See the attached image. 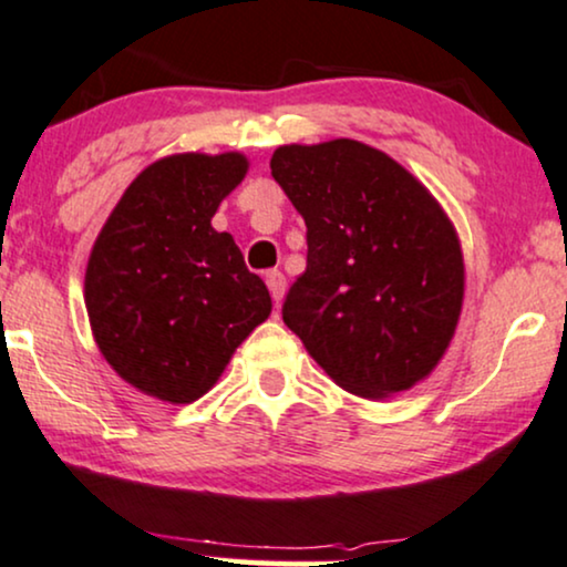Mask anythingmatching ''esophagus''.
I'll list each match as a JSON object with an SVG mask.
<instances>
[{
	"mask_svg": "<svg viewBox=\"0 0 567 567\" xmlns=\"http://www.w3.org/2000/svg\"><path fill=\"white\" fill-rule=\"evenodd\" d=\"M267 288H269V292H271V298H275V303H279V300H282V296H285V275L279 269H271V271H267Z\"/></svg>",
	"mask_w": 567,
	"mask_h": 567,
	"instance_id": "esophagus-1",
	"label": "esophagus"
}]
</instances>
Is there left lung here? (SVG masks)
<instances>
[{
    "label": "left lung",
    "instance_id": "1",
    "mask_svg": "<svg viewBox=\"0 0 567 567\" xmlns=\"http://www.w3.org/2000/svg\"><path fill=\"white\" fill-rule=\"evenodd\" d=\"M271 177L306 221V271L282 321L361 398H386L436 367L463 303L455 230L411 172L350 138L279 146Z\"/></svg>",
    "mask_w": 567,
    "mask_h": 567
}]
</instances>
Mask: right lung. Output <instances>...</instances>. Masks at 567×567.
<instances>
[{
    "mask_svg": "<svg viewBox=\"0 0 567 567\" xmlns=\"http://www.w3.org/2000/svg\"><path fill=\"white\" fill-rule=\"evenodd\" d=\"M240 154H177L141 172L85 269L93 337L125 382L169 403L212 390L271 298L212 217L246 175Z\"/></svg>",
    "mask_w": 567,
    "mask_h": 567,
    "instance_id": "right-lung-1",
    "label": "right lung"
}]
</instances>
